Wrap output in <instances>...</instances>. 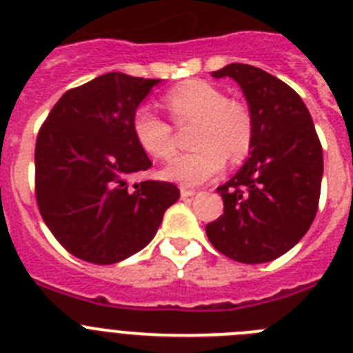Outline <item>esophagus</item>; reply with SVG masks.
Instances as JSON below:
<instances>
[{"label": "esophagus", "instance_id": "obj_1", "mask_svg": "<svg viewBox=\"0 0 353 353\" xmlns=\"http://www.w3.org/2000/svg\"><path fill=\"white\" fill-rule=\"evenodd\" d=\"M180 194H182V198H192V196L196 194V191L194 189H187V187H182V189H180Z\"/></svg>", "mask_w": 353, "mask_h": 353}]
</instances>
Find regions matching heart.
I'll use <instances>...</instances> for the list:
<instances>
[{
    "label": "heart",
    "mask_w": 353,
    "mask_h": 353,
    "mask_svg": "<svg viewBox=\"0 0 353 353\" xmlns=\"http://www.w3.org/2000/svg\"><path fill=\"white\" fill-rule=\"evenodd\" d=\"M176 123H196L194 152L171 159L162 174L182 185H199L217 176L226 157L236 162L252 145V118L244 104L230 101L223 90L205 81H187L166 95ZM132 132L146 154L168 159L174 152L173 129L150 105L132 114Z\"/></svg>",
    "instance_id": "obj_1"
}]
</instances>
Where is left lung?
Here are the masks:
<instances>
[{"label":"left lung","instance_id":"8db88e82","mask_svg":"<svg viewBox=\"0 0 353 353\" xmlns=\"http://www.w3.org/2000/svg\"><path fill=\"white\" fill-rule=\"evenodd\" d=\"M212 77H232L252 118L249 157L217 192L224 214L207 224L215 249L240 263H267L297 244L313 223L323 174L322 145L311 114L269 72L230 63Z\"/></svg>","mask_w":353,"mask_h":353}]
</instances>
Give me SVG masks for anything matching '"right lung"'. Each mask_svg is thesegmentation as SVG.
<instances>
[{"mask_svg":"<svg viewBox=\"0 0 353 353\" xmlns=\"http://www.w3.org/2000/svg\"><path fill=\"white\" fill-rule=\"evenodd\" d=\"M161 79L108 72L61 95L35 146L37 203L70 254L118 263L152 242L180 198L170 182L129 179L152 166L132 132V114Z\"/></svg>","mask_w":353,"mask_h":353,"instance_id":"add662e5","label":"right lung"}]
</instances>
